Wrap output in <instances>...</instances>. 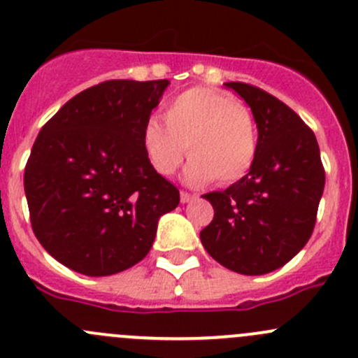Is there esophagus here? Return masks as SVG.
Here are the masks:
<instances>
[{"mask_svg": "<svg viewBox=\"0 0 358 358\" xmlns=\"http://www.w3.org/2000/svg\"><path fill=\"white\" fill-rule=\"evenodd\" d=\"M194 198H196V194H194V193H187V191H180V201H182V203H189V201H193Z\"/></svg>", "mask_w": 358, "mask_h": 358, "instance_id": "34e87169", "label": "esophagus"}]
</instances>
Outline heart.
Masks as SVG:
<instances>
[{
	"mask_svg": "<svg viewBox=\"0 0 358 358\" xmlns=\"http://www.w3.org/2000/svg\"><path fill=\"white\" fill-rule=\"evenodd\" d=\"M165 122L152 117L143 129V148L155 171L172 176L191 160L184 179L205 186L213 179L233 184L253 167L259 146L252 112L236 98L212 87H191L167 103Z\"/></svg>",
	"mask_w": 358,
	"mask_h": 358,
	"instance_id": "heart-1",
	"label": "heart"
}]
</instances>
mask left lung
I'll return each instance as SVG.
<instances>
[{
    "mask_svg": "<svg viewBox=\"0 0 358 358\" xmlns=\"http://www.w3.org/2000/svg\"><path fill=\"white\" fill-rule=\"evenodd\" d=\"M226 86L252 108L259 146L245 178L203 194L213 220L200 239L229 271L262 275L288 264L310 239L326 172L315 134L288 105L252 84Z\"/></svg>",
    "mask_w": 358,
    "mask_h": 358,
    "instance_id": "8db88e82",
    "label": "left lung"
}]
</instances>
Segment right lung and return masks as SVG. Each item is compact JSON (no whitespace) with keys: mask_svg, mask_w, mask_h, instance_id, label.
I'll use <instances>...</instances> for the list:
<instances>
[{"mask_svg":"<svg viewBox=\"0 0 358 358\" xmlns=\"http://www.w3.org/2000/svg\"><path fill=\"white\" fill-rule=\"evenodd\" d=\"M167 79L105 80L69 99L36 138L24 189L43 248L80 274L112 275L148 255L179 205L143 148Z\"/></svg>","mask_w":358,"mask_h":358,"instance_id":"1","label":"right lung"}]
</instances>
